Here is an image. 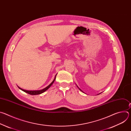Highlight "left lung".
I'll return each instance as SVG.
<instances>
[{"label": "left lung", "instance_id": "obj_1", "mask_svg": "<svg viewBox=\"0 0 131 131\" xmlns=\"http://www.w3.org/2000/svg\"><path fill=\"white\" fill-rule=\"evenodd\" d=\"M77 87H78V86H77ZM79 90H80V91H82V92H83V91H82V90H80V89H79Z\"/></svg>", "mask_w": 131, "mask_h": 131}]
</instances>
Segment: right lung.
Returning a JSON list of instances; mask_svg holds the SVG:
<instances>
[{
  "instance_id": "right-lung-1",
  "label": "right lung",
  "mask_w": 131,
  "mask_h": 131,
  "mask_svg": "<svg viewBox=\"0 0 131 131\" xmlns=\"http://www.w3.org/2000/svg\"><path fill=\"white\" fill-rule=\"evenodd\" d=\"M57 74L55 75V78H54L53 81L48 86H47L46 88H45V89H42V90H36V91H28V90H25L22 89L20 88V87H18V88H19L20 89H21L22 91H24V92H25L28 93V94H30V95H38V94H41V93H42L45 92V91H46L52 85V84L53 83V82H54V81H55V79H56V76H57Z\"/></svg>"
}]
</instances>
